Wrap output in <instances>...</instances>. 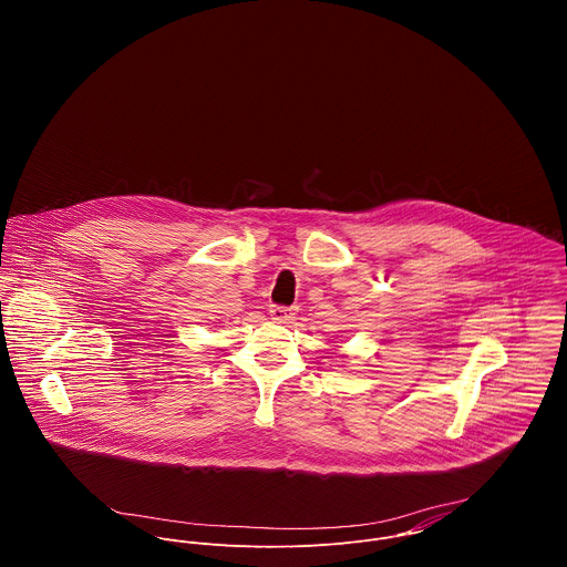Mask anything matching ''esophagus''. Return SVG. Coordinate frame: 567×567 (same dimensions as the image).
<instances>
[{
  "mask_svg": "<svg viewBox=\"0 0 567 567\" xmlns=\"http://www.w3.org/2000/svg\"><path fill=\"white\" fill-rule=\"evenodd\" d=\"M292 317H295V312L290 308H284V306H272L270 308V319L277 321V323H288Z\"/></svg>",
  "mask_w": 567,
  "mask_h": 567,
  "instance_id": "34e87169",
  "label": "esophagus"
}]
</instances>
